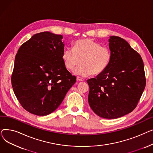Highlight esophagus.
Returning <instances> with one entry per match:
<instances>
[{
	"instance_id": "obj_1",
	"label": "esophagus",
	"mask_w": 153,
	"mask_h": 153,
	"mask_svg": "<svg viewBox=\"0 0 153 153\" xmlns=\"http://www.w3.org/2000/svg\"><path fill=\"white\" fill-rule=\"evenodd\" d=\"M77 81H84V79L82 77H77Z\"/></svg>"
}]
</instances>
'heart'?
Here are the masks:
<instances>
[{
  "label": "heart",
  "mask_w": 153,
  "mask_h": 153,
  "mask_svg": "<svg viewBox=\"0 0 153 153\" xmlns=\"http://www.w3.org/2000/svg\"><path fill=\"white\" fill-rule=\"evenodd\" d=\"M64 66L69 71L74 70V74L80 76H87L92 73L98 75L105 71L111 60V52L108 48L102 46L90 38L80 39L74 43L73 50L68 48L62 54Z\"/></svg>",
  "instance_id": "b5f03b06"
}]
</instances>
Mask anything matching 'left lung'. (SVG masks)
Masks as SVG:
<instances>
[{"label":"left lung","instance_id":"1","mask_svg":"<svg viewBox=\"0 0 153 153\" xmlns=\"http://www.w3.org/2000/svg\"><path fill=\"white\" fill-rule=\"evenodd\" d=\"M111 60L102 73L88 79L89 105L98 116L115 119L131 112L146 85L141 56L126 41L110 36Z\"/></svg>","mask_w":153,"mask_h":153}]
</instances>
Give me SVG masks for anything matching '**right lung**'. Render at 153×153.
Masks as SVG:
<instances>
[{
    "label": "right lung",
    "instance_id": "1",
    "mask_svg": "<svg viewBox=\"0 0 153 153\" xmlns=\"http://www.w3.org/2000/svg\"><path fill=\"white\" fill-rule=\"evenodd\" d=\"M62 35L49 31L36 33L15 56L13 90L23 108L32 114H51L76 81L62 59Z\"/></svg>",
    "mask_w": 153,
    "mask_h": 153
}]
</instances>
